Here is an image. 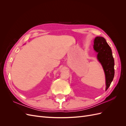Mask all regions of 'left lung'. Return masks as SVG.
<instances>
[{"label": "left lung", "instance_id": "1", "mask_svg": "<svg viewBox=\"0 0 126 126\" xmlns=\"http://www.w3.org/2000/svg\"><path fill=\"white\" fill-rule=\"evenodd\" d=\"M94 48L98 52L97 58L102 64L106 76L107 90L113 80L115 75L114 59L111 49L104 38L97 37L94 40Z\"/></svg>", "mask_w": 126, "mask_h": 126}]
</instances>
